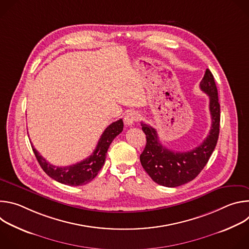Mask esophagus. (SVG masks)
<instances>
[{
	"label": "esophagus",
	"instance_id": "esophagus-1",
	"mask_svg": "<svg viewBox=\"0 0 249 249\" xmlns=\"http://www.w3.org/2000/svg\"><path fill=\"white\" fill-rule=\"evenodd\" d=\"M139 113L136 111H130L128 112L125 117H124V122L127 126H132L135 122H137L139 120Z\"/></svg>",
	"mask_w": 249,
	"mask_h": 249
}]
</instances>
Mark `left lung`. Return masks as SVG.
I'll return each instance as SVG.
<instances>
[{
    "label": "left lung",
    "instance_id": "left-lung-1",
    "mask_svg": "<svg viewBox=\"0 0 249 249\" xmlns=\"http://www.w3.org/2000/svg\"><path fill=\"white\" fill-rule=\"evenodd\" d=\"M202 91L210 98L212 126L203 143L189 152H174L163 147L156 129L142 122V130L147 138V144L140 156L142 166L158 184L177 187L185 184L201 172L214 152L220 133V103L214 76L209 69L200 83Z\"/></svg>",
    "mask_w": 249,
    "mask_h": 249
}]
</instances>
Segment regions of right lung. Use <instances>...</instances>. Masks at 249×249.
Returning a JSON list of instances; mask_svg holds the SVG:
<instances>
[{"mask_svg":"<svg viewBox=\"0 0 249 249\" xmlns=\"http://www.w3.org/2000/svg\"><path fill=\"white\" fill-rule=\"evenodd\" d=\"M123 120L119 119L111 123L102 133L93 153L81 162L69 166H55L49 163L31 144L33 153L37 159L41 168L54 180L70 185L81 186L90 182L97 175L104 164L106 153L114 138L123 131Z\"/></svg>","mask_w":249,"mask_h":249,"instance_id":"1","label":"right lung"}]
</instances>
